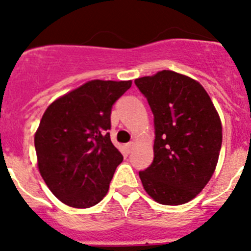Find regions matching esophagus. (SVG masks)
<instances>
[{
	"label": "esophagus",
	"instance_id": "1",
	"mask_svg": "<svg viewBox=\"0 0 251 251\" xmlns=\"http://www.w3.org/2000/svg\"><path fill=\"white\" fill-rule=\"evenodd\" d=\"M126 147H127L128 151H132L133 147H135V142H128V143L126 144Z\"/></svg>",
	"mask_w": 251,
	"mask_h": 251
}]
</instances>
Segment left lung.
<instances>
[{"instance_id":"1","label":"left lung","mask_w":251,"mask_h":251,"mask_svg":"<svg viewBox=\"0 0 251 251\" xmlns=\"http://www.w3.org/2000/svg\"><path fill=\"white\" fill-rule=\"evenodd\" d=\"M154 114V160L140 173L144 191L163 205L196 198L219 161L222 125L205 88L173 70L135 80Z\"/></svg>"}]
</instances>
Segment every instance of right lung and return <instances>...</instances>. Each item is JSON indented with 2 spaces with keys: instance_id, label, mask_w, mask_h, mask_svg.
I'll use <instances>...</instances> for the list:
<instances>
[{
  "instance_id": "add662e5",
  "label": "right lung",
  "mask_w": 251,
  "mask_h": 251,
  "mask_svg": "<svg viewBox=\"0 0 251 251\" xmlns=\"http://www.w3.org/2000/svg\"><path fill=\"white\" fill-rule=\"evenodd\" d=\"M132 81L91 80L53 100L35 132L37 168L68 206L98 204L123 155L111 143V107Z\"/></svg>"
}]
</instances>
